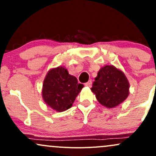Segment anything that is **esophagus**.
I'll return each mask as SVG.
<instances>
[{
    "instance_id": "obj_1",
    "label": "esophagus",
    "mask_w": 156,
    "mask_h": 156,
    "mask_svg": "<svg viewBox=\"0 0 156 156\" xmlns=\"http://www.w3.org/2000/svg\"><path fill=\"white\" fill-rule=\"evenodd\" d=\"M84 85L86 86V87H91V85H92V80H89L88 82H87V83H86L85 84H84Z\"/></svg>"
}]
</instances>
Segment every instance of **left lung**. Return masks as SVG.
<instances>
[{
    "label": "left lung",
    "mask_w": 156,
    "mask_h": 156,
    "mask_svg": "<svg viewBox=\"0 0 156 156\" xmlns=\"http://www.w3.org/2000/svg\"><path fill=\"white\" fill-rule=\"evenodd\" d=\"M91 90L101 105L111 108L122 103L129 94V83L125 74L112 65L102 67Z\"/></svg>",
    "instance_id": "1"
}]
</instances>
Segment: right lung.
<instances>
[{
    "label": "right lung",
    "mask_w": 156,
    "mask_h": 156,
    "mask_svg": "<svg viewBox=\"0 0 156 156\" xmlns=\"http://www.w3.org/2000/svg\"><path fill=\"white\" fill-rule=\"evenodd\" d=\"M83 87L65 68L58 67L51 69L44 78L42 98L48 106L57 112H64L72 106Z\"/></svg>",
    "instance_id": "right-lung-1"
}]
</instances>
